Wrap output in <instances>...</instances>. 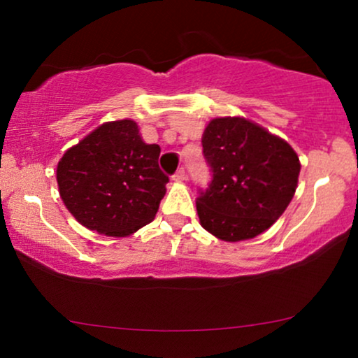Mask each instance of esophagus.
I'll use <instances>...</instances> for the list:
<instances>
[{
    "label": "esophagus",
    "mask_w": 358,
    "mask_h": 358,
    "mask_svg": "<svg viewBox=\"0 0 358 358\" xmlns=\"http://www.w3.org/2000/svg\"><path fill=\"white\" fill-rule=\"evenodd\" d=\"M185 178H187V173H185V168H178V170H176V173L173 175V180H175V182H183Z\"/></svg>",
    "instance_id": "1"
}]
</instances>
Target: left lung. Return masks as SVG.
<instances>
[{"instance_id":"left-lung-1","label":"left lung","mask_w":358,"mask_h":358,"mask_svg":"<svg viewBox=\"0 0 358 358\" xmlns=\"http://www.w3.org/2000/svg\"><path fill=\"white\" fill-rule=\"evenodd\" d=\"M212 171L200 190V224L217 239H252L276 222L293 199L301 165L285 139L244 117H215L202 136Z\"/></svg>"}]
</instances>
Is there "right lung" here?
I'll return each instance as SVG.
<instances>
[{
  "instance_id": "obj_1",
  "label": "right lung",
  "mask_w": 358,
  "mask_h": 358,
  "mask_svg": "<svg viewBox=\"0 0 358 358\" xmlns=\"http://www.w3.org/2000/svg\"><path fill=\"white\" fill-rule=\"evenodd\" d=\"M158 145H146L131 119L110 121L69 148L57 183L69 212L104 236H131L150 224L166 193Z\"/></svg>"
}]
</instances>
